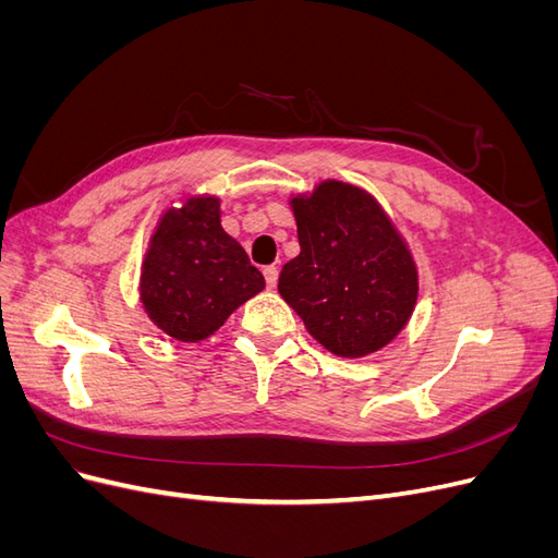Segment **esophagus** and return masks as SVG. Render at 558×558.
<instances>
[{
    "label": "esophagus",
    "mask_w": 558,
    "mask_h": 558,
    "mask_svg": "<svg viewBox=\"0 0 558 558\" xmlns=\"http://www.w3.org/2000/svg\"><path fill=\"white\" fill-rule=\"evenodd\" d=\"M263 277H265L267 289H275L277 279H279V269L275 265H267V267H263Z\"/></svg>",
    "instance_id": "esophagus-1"
}]
</instances>
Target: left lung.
Returning <instances> with one entry per match:
<instances>
[{"instance_id":"8db88e82","label":"left lung","mask_w":558,"mask_h":558,"mask_svg":"<svg viewBox=\"0 0 558 558\" xmlns=\"http://www.w3.org/2000/svg\"><path fill=\"white\" fill-rule=\"evenodd\" d=\"M300 253L279 293L335 356L363 359L410 324L418 267L391 216L361 185L324 179L291 195Z\"/></svg>"}]
</instances>
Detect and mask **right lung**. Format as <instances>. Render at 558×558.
<instances>
[{"instance_id": "right-lung-1", "label": "right lung", "mask_w": 558, "mask_h": 558, "mask_svg": "<svg viewBox=\"0 0 558 558\" xmlns=\"http://www.w3.org/2000/svg\"><path fill=\"white\" fill-rule=\"evenodd\" d=\"M263 289L260 269L223 230L216 195H183L160 214L142 260L140 302L165 335L207 340Z\"/></svg>"}]
</instances>
